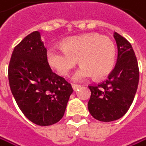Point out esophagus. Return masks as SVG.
<instances>
[{
    "label": "esophagus",
    "mask_w": 146,
    "mask_h": 146,
    "mask_svg": "<svg viewBox=\"0 0 146 146\" xmlns=\"http://www.w3.org/2000/svg\"><path fill=\"white\" fill-rule=\"evenodd\" d=\"M72 88H73V90L76 91V90H77L79 88H81V85H79V84H72Z\"/></svg>",
    "instance_id": "obj_1"
}]
</instances>
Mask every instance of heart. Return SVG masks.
Returning <instances> with one entry per match:
<instances>
[{
  "label": "heart",
  "instance_id": "obj_1",
  "mask_svg": "<svg viewBox=\"0 0 146 146\" xmlns=\"http://www.w3.org/2000/svg\"><path fill=\"white\" fill-rule=\"evenodd\" d=\"M62 48H49L47 60L60 75L66 76L75 68L79 59L82 66L73 76L82 81L92 76L103 78L110 74L116 59V46L109 36L97 33L73 36L61 42Z\"/></svg>",
  "mask_w": 146,
  "mask_h": 146
}]
</instances>
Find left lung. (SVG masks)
Returning a JSON list of instances; mask_svg holds the SVG:
<instances>
[{"instance_id": "left-lung-1", "label": "left lung", "mask_w": 146, "mask_h": 146, "mask_svg": "<svg viewBox=\"0 0 146 146\" xmlns=\"http://www.w3.org/2000/svg\"><path fill=\"white\" fill-rule=\"evenodd\" d=\"M117 60L108 78L98 85H90L91 95L88 109L91 116L102 122H111L125 115L137 92L139 70L131 44L115 32Z\"/></svg>"}]
</instances>
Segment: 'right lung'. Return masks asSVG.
Returning <instances> with one entry per match:
<instances>
[{
    "mask_svg": "<svg viewBox=\"0 0 146 146\" xmlns=\"http://www.w3.org/2000/svg\"><path fill=\"white\" fill-rule=\"evenodd\" d=\"M9 82L20 110L41 126L62 119L73 92L70 84L50 69L47 48L38 31L15 47L9 65Z\"/></svg>",
    "mask_w": 146,
    "mask_h": 146,
    "instance_id": "1",
    "label": "right lung"
}]
</instances>
